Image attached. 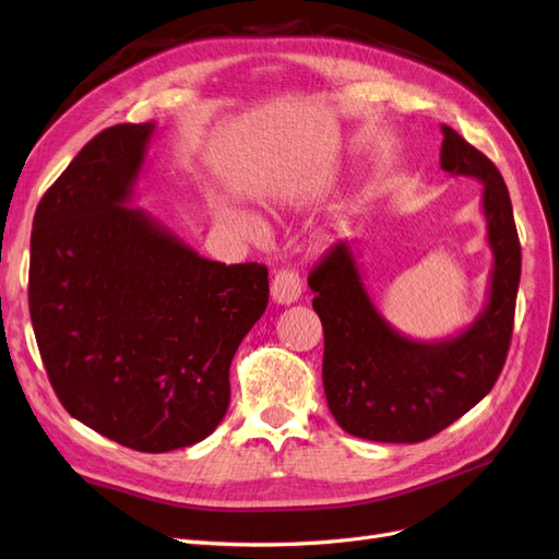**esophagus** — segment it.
Listing matches in <instances>:
<instances>
[{"label":"esophagus","mask_w":559,"mask_h":559,"mask_svg":"<svg viewBox=\"0 0 559 559\" xmlns=\"http://www.w3.org/2000/svg\"><path fill=\"white\" fill-rule=\"evenodd\" d=\"M300 296V277L296 270H280L270 284V298L275 300L277 306H292Z\"/></svg>","instance_id":"obj_1"}]
</instances>
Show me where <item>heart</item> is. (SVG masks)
I'll return each mask as SVG.
<instances>
[{"label": "heart", "instance_id": "heart-1", "mask_svg": "<svg viewBox=\"0 0 559 559\" xmlns=\"http://www.w3.org/2000/svg\"><path fill=\"white\" fill-rule=\"evenodd\" d=\"M218 218L247 239H263L267 233V225L263 223L261 216H255L253 211L239 206V204H233V202L218 204Z\"/></svg>", "mask_w": 559, "mask_h": 559}]
</instances>
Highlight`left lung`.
I'll return each mask as SVG.
<instances>
[{
  "instance_id": "obj_1",
  "label": "left lung",
  "mask_w": 559,
  "mask_h": 559,
  "mask_svg": "<svg viewBox=\"0 0 559 559\" xmlns=\"http://www.w3.org/2000/svg\"><path fill=\"white\" fill-rule=\"evenodd\" d=\"M440 167L481 183V214L493 255L485 308L440 341L400 334L373 306L355 255L338 242L308 286L324 329L322 381L336 424L371 442H424L487 395L506 365L515 322L522 253L510 194L493 162L442 124Z\"/></svg>"
}]
</instances>
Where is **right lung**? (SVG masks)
<instances>
[{
    "label": "right lung",
    "mask_w": 559,
    "mask_h": 559,
    "mask_svg": "<svg viewBox=\"0 0 559 559\" xmlns=\"http://www.w3.org/2000/svg\"><path fill=\"white\" fill-rule=\"evenodd\" d=\"M155 124L88 141L44 194L29 317L66 412L147 454L202 442L230 404V365L267 306V267L200 255L129 206Z\"/></svg>",
    "instance_id": "1"
}]
</instances>
